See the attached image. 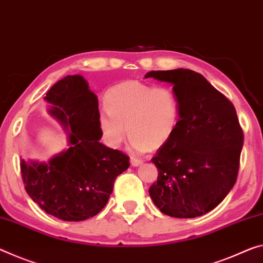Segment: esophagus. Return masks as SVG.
I'll return each instance as SVG.
<instances>
[{"instance_id": "esophagus-1", "label": "esophagus", "mask_w": 263, "mask_h": 263, "mask_svg": "<svg viewBox=\"0 0 263 263\" xmlns=\"http://www.w3.org/2000/svg\"><path fill=\"white\" fill-rule=\"evenodd\" d=\"M130 162H131V165L133 166V167H137V166L141 165V162H143V161L139 160V159H136V158H131Z\"/></svg>"}]
</instances>
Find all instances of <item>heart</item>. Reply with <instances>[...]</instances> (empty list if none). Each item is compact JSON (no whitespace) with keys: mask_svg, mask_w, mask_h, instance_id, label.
I'll return each mask as SVG.
<instances>
[{"mask_svg":"<svg viewBox=\"0 0 263 263\" xmlns=\"http://www.w3.org/2000/svg\"><path fill=\"white\" fill-rule=\"evenodd\" d=\"M104 103L105 107L98 112V127L103 143L111 148L122 145L126 128L133 152L159 148L172 138L180 118V104L172 89L139 81L110 87Z\"/></svg>","mask_w":263,"mask_h":263,"instance_id":"heart-1","label":"heart"}]
</instances>
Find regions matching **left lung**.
<instances>
[{
	"instance_id": "left-lung-1",
	"label": "left lung",
	"mask_w": 263,
	"mask_h": 263,
	"mask_svg": "<svg viewBox=\"0 0 263 263\" xmlns=\"http://www.w3.org/2000/svg\"><path fill=\"white\" fill-rule=\"evenodd\" d=\"M145 78L173 85L180 104L176 132L151 160L159 176L149 197L166 215L201 216L236 181L243 133L235 107L202 74L189 69L149 71Z\"/></svg>"
}]
</instances>
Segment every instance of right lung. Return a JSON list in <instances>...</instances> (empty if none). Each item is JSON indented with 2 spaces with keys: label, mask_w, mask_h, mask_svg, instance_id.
<instances>
[{
  "label": "right lung",
  "mask_w": 263,
  "mask_h": 263,
  "mask_svg": "<svg viewBox=\"0 0 263 263\" xmlns=\"http://www.w3.org/2000/svg\"><path fill=\"white\" fill-rule=\"evenodd\" d=\"M44 101L65 131L69 147L48 162L21 158L26 191L48 214L83 221L105 207L116 178L130 166L128 157L99 141L98 98L81 74L58 81Z\"/></svg>",
  "instance_id": "1"
}]
</instances>
